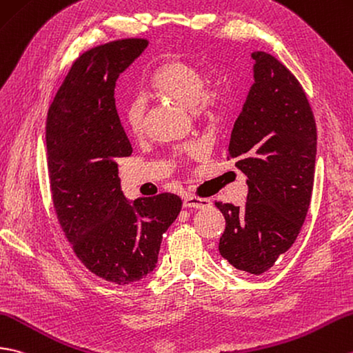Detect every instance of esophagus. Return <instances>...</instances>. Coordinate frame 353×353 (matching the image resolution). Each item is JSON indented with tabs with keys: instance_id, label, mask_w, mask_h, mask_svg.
Instances as JSON below:
<instances>
[{
	"instance_id": "obj_1",
	"label": "esophagus",
	"mask_w": 353,
	"mask_h": 353,
	"mask_svg": "<svg viewBox=\"0 0 353 353\" xmlns=\"http://www.w3.org/2000/svg\"><path fill=\"white\" fill-rule=\"evenodd\" d=\"M212 204L209 199H201V196L186 195L183 199V208H194V209H206Z\"/></svg>"
}]
</instances>
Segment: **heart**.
<instances>
[{
  "mask_svg": "<svg viewBox=\"0 0 353 353\" xmlns=\"http://www.w3.org/2000/svg\"><path fill=\"white\" fill-rule=\"evenodd\" d=\"M150 87L158 96L168 99L194 112L201 123H215L223 116L228 103V88L218 78H206L204 68L196 61L183 57H173L163 63L154 73ZM147 101L137 96L126 105L123 119L132 135H143L147 121ZM196 145H188L180 150L179 158L185 161L199 154Z\"/></svg>",
  "mask_w": 353,
  "mask_h": 353,
  "instance_id": "b5f03b06",
  "label": "heart"
}]
</instances>
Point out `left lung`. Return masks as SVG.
Wrapping results in <instances>:
<instances>
[{"mask_svg": "<svg viewBox=\"0 0 353 353\" xmlns=\"http://www.w3.org/2000/svg\"><path fill=\"white\" fill-rule=\"evenodd\" d=\"M254 84L234 121L227 159L247 176L243 208L215 201L225 218L219 252L254 275L288 251L304 224L314 182L317 130L304 88L275 57L252 52Z\"/></svg>", "mask_w": 353, "mask_h": 353, "instance_id": "left-lung-1", "label": "left lung"}]
</instances>
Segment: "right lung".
Segmentation results:
<instances>
[{
  "instance_id": "obj_1",
  "label": "right lung",
  "mask_w": 353,
  "mask_h": 353,
  "mask_svg": "<svg viewBox=\"0 0 353 353\" xmlns=\"http://www.w3.org/2000/svg\"><path fill=\"white\" fill-rule=\"evenodd\" d=\"M147 45V39H121L79 55L46 120L49 183L64 236L90 272L119 285L152 272L162 234L182 209L176 194L129 203L120 188L119 161L132 154V145L114 88Z\"/></svg>"
}]
</instances>
